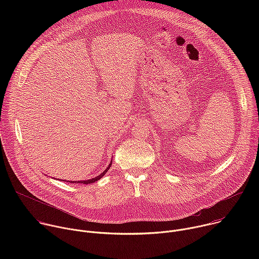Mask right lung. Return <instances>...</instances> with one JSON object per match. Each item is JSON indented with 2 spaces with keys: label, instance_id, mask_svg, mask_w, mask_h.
<instances>
[{
  "label": "right lung",
  "instance_id": "obj_1",
  "mask_svg": "<svg viewBox=\"0 0 259 259\" xmlns=\"http://www.w3.org/2000/svg\"><path fill=\"white\" fill-rule=\"evenodd\" d=\"M110 165H112V163H110L109 165H108V167L100 174V175H98L97 177H94V178H92V179H88V180H83V181H78L77 183H83V184H89V183H93V182H95V181H97V180H99L106 172H107V170L109 169V167H110ZM64 181V180H63ZM69 182H71V183H73V182H75L76 183V181H69Z\"/></svg>",
  "mask_w": 259,
  "mask_h": 259
}]
</instances>
